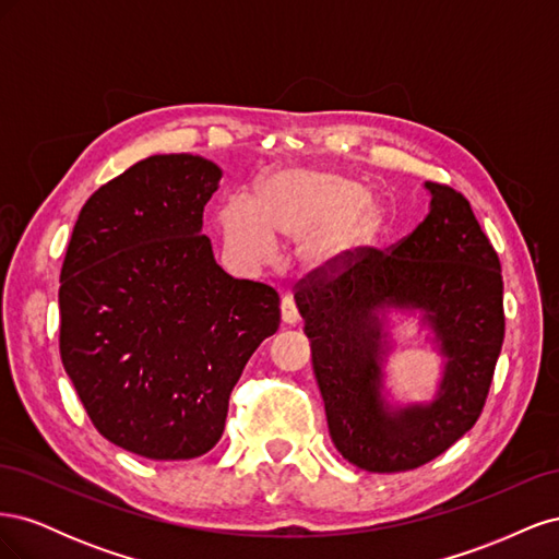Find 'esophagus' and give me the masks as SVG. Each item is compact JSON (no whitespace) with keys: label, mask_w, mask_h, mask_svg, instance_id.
I'll return each mask as SVG.
<instances>
[{"label":"esophagus","mask_w":559,"mask_h":559,"mask_svg":"<svg viewBox=\"0 0 559 559\" xmlns=\"http://www.w3.org/2000/svg\"><path fill=\"white\" fill-rule=\"evenodd\" d=\"M298 319H300V314H298V308H296V300L292 296H284L282 298V321H284V324L294 326V324H298Z\"/></svg>","instance_id":"esophagus-1"}]
</instances>
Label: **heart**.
<instances>
[{
  "label": "heart",
  "instance_id": "1",
  "mask_svg": "<svg viewBox=\"0 0 559 559\" xmlns=\"http://www.w3.org/2000/svg\"><path fill=\"white\" fill-rule=\"evenodd\" d=\"M382 222L378 202L354 179L286 167L263 179L257 202L230 195L222 212L224 245L233 261L257 267L273 261L277 240H300L308 273H335L366 247Z\"/></svg>",
  "mask_w": 559,
  "mask_h": 559
}]
</instances>
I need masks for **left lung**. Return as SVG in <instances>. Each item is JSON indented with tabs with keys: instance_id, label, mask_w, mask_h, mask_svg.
Listing matches in <instances>:
<instances>
[{
	"instance_id": "1",
	"label": "left lung",
	"mask_w": 559,
	"mask_h": 559,
	"mask_svg": "<svg viewBox=\"0 0 559 559\" xmlns=\"http://www.w3.org/2000/svg\"><path fill=\"white\" fill-rule=\"evenodd\" d=\"M429 214L389 251L361 247L335 273L298 282L312 368L331 441L370 473L411 471L443 454L476 425L503 343L501 263L468 200L427 181ZM392 311L417 313L444 359L437 396L385 399Z\"/></svg>"
}]
</instances>
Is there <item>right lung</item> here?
<instances>
[{
	"label": "right lung",
	"instance_id": "right-lung-1",
	"mask_svg": "<svg viewBox=\"0 0 559 559\" xmlns=\"http://www.w3.org/2000/svg\"><path fill=\"white\" fill-rule=\"evenodd\" d=\"M222 175L191 154L134 163L81 207L62 263V366L95 429L146 460L210 452L280 329L273 286L230 277L202 235Z\"/></svg>",
	"mask_w": 559,
	"mask_h": 559
}]
</instances>
